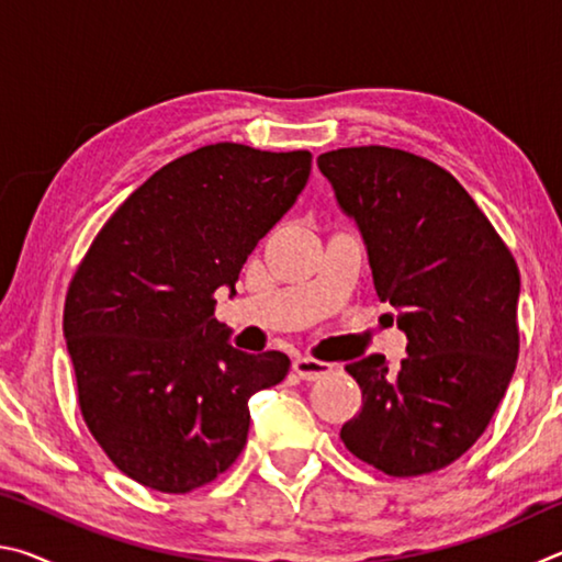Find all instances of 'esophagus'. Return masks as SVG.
<instances>
[{"label":"esophagus","instance_id":"obj_1","mask_svg":"<svg viewBox=\"0 0 562 562\" xmlns=\"http://www.w3.org/2000/svg\"><path fill=\"white\" fill-rule=\"evenodd\" d=\"M292 369H294V374L304 379V382H315V379H322L331 372V364H327V361H319V359H312V357H294Z\"/></svg>","mask_w":562,"mask_h":562}]
</instances>
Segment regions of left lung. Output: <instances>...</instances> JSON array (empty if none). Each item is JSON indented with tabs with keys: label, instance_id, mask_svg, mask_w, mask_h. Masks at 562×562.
<instances>
[{
	"label": "left lung",
	"instance_id": "1",
	"mask_svg": "<svg viewBox=\"0 0 562 562\" xmlns=\"http://www.w3.org/2000/svg\"><path fill=\"white\" fill-rule=\"evenodd\" d=\"M364 237L379 300L396 307L408 357L349 361L361 412L347 449L389 475L434 473L486 431L518 359L520 272L506 243L449 170L386 146L317 158Z\"/></svg>",
	"mask_w": 562,
	"mask_h": 562
}]
</instances>
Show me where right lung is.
<instances>
[{
	"label": "right lung",
	"instance_id": "add662e5",
	"mask_svg": "<svg viewBox=\"0 0 562 562\" xmlns=\"http://www.w3.org/2000/svg\"><path fill=\"white\" fill-rule=\"evenodd\" d=\"M310 150L213 144L156 170L93 237L66 292L81 416L119 471L160 493L215 481L245 449L247 402L290 372L215 319L247 255L307 186Z\"/></svg>",
	"mask_w": 562,
	"mask_h": 562
}]
</instances>
